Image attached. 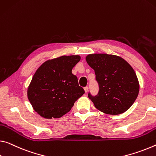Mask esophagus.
<instances>
[{
	"instance_id": "34e87169",
	"label": "esophagus",
	"mask_w": 156,
	"mask_h": 156,
	"mask_svg": "<svg viewBox=\"0 0 156 156\" xmlns=\"http://www.w3.org/2000/svg\"><path fill=\"white\" fill-rule=\"evenodd\" d=\"M84 90H85V91L86 93L88 91V87H84Z\"/></svg>"
}]
</instances>
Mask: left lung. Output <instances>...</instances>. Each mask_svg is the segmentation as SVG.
Here are the masks:
<instances>
[{
	"label": "left lung",
	"instance_id": "obj_1",
	"mask_svg": "<svg viewBox=\"0 0 156 156\" xmlns=\"http://www.w3.org/2000/svg\"><path fill=\"white\" fill-rule=\"evenodd\" d=\"M86 61L94 70L99 90L88 97L101 112L117 115L128 110L139 94L138 79L132 66L120 57L90 54Z\"/></svg>",
	"mask_w": 156,
	"mask_h": 156
}]
</instances>
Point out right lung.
Returning <instances> with one entry per match:
<instances>
[{
	"mask_svg": "<svg viewBox=\"0 0 156 156\" xmlns=\"http://www.w3.org/2000/svg\"><path fill=\"white\" fill-rule=\"evenodd\" d=\"M80 60L79 55L61 56L45 62L36 71L28 89V98L41 117H62L85 93L71 72Z\"/></svg>",
	"mask_w": 156,
	"mask_h": 156,
	"instance_id": "right-lung-1",
	"label": "right lung"
}]
</instances>
